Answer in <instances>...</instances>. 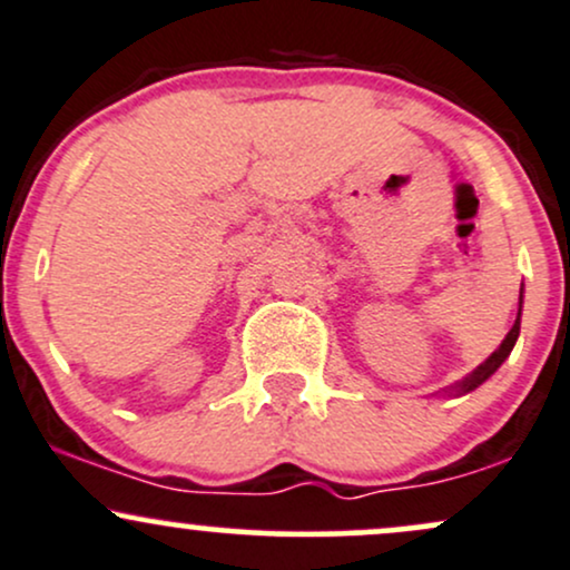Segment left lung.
I'll return each instance as SVG.
<instances>
[{"mask_svg": "<svg viewBox=\"0 0 570 570\" xmlns=\"http://www.w3.org/2000/svg\"><path fill=\"white\" fill-rule=\"evenodd\" d=\"M517 335H520V313H517V322H514L512 330H509V335L503 337L501 348L495 351L493 356H490L485 364H480V367H476V370L472 372V375L466 377V381H463V383H458V385H455V394H466V391H472V389H476V385H480V383H485L488 377L493 375V372L501 367V364H503V358H507L509 353H512L514 343H517Z\"/></svg>", "mask_w": 570, "mask_h": 570, "instance_id": "left-lung-1", "label": "left lung"}]
</instances>
